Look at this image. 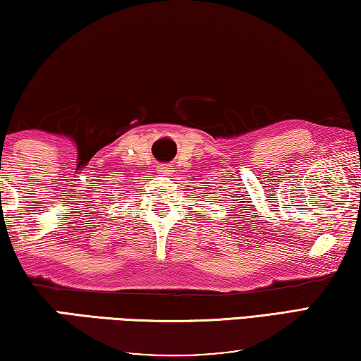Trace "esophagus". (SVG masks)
Masks as SVG:
<instances>
[{
    "mask_svg": "<svg viewBox=\"0 0 361 361\" xmlns=\"http://www.w3.org/2000/svg\"><path fill=\"white\" fill-rule=\"evenodd\" d=\"M157 171L160 175H164V176H167V175H170V167L167 164H160V165H157Z\"/></svg>",
    "mask_w": 361,
    "mask_h": 361,
    "instance_id": "esophagus-1",
    "label": "esophagus"
}]
</instances>
